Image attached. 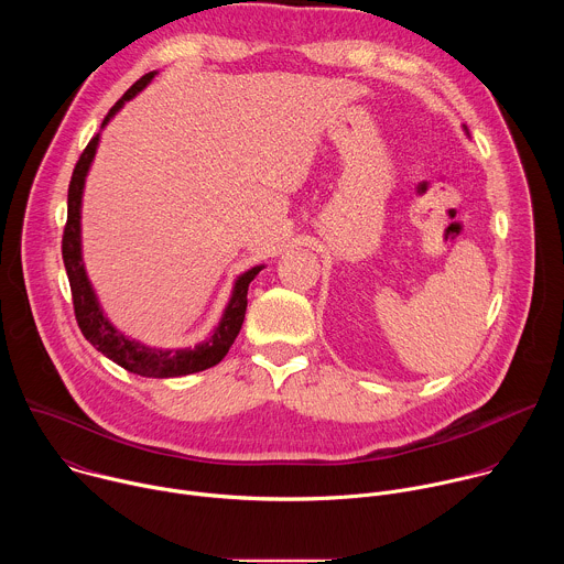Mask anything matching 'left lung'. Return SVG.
<instances>
[{
  "label": "left lung",
  "mask_w": 564,
  "mask_h": 564,
  "mask_svg": "<svg viewBox=\"0 0 564 564\" xmlns=\"http://www.w3.org/2000/svg\"><path fill=\"white\" fill-rule=\"evenodd\" d=\"M464 129H466V127H464Z\"/></svg>",
  "instance_id": "obj_1"
}]
</instances>
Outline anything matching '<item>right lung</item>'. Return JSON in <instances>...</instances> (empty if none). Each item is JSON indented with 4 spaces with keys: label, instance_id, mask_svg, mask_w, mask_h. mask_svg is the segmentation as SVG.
Here are the masks:
<instances>
[{
    "label": "right lung",
    "instance_id": "obj_1",
    "mask_svg": "<svg viewBox=\"0 0 564 564\" xmlns=\"http://www.w3.org/2000/svg\"><path fill=\"white\" fill-rule=\"evenodd\" d=\"M155 70L142 75L138 83L127 89V94L111 107L107 118L102 120V127L122 109L127 100H131L135 94H140L151 79ZM100 142V133H96L87 149L79 155L77 165L73 170L70 183H68V212H66V225H64V236H62V259L66 268V276L70 283V294H73V310L77 326L87 337V341L100 350L105 357L122 366L124 370L140 375V377H153V379H167V377H183L192 372L207 370L216 366L227 350L231 348L234 339L240 333V326H243L246 310H248V288L254 281V276L263 270V265H257L248 270L246 274H240L234 283L231 299L223 312L220 324L212 333V337L194 348H181V350H163V348H149L135 339L124 337L120 330L111 326V321L105 316L98 296L91 288V281L87 276L85 263H83V238H79V207H83V192H85V181L89 174V167L94 163V155Z\"/></svg>",
    "mask_w": 564,
    "mask_h": 564
}]
</instances>
